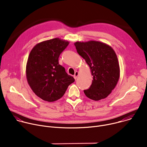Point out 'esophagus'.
Segmentation results:
<instances>
[{"label": "esophagus", "instance_id": "obj_1", "mask_svg": "<svg viewBox=\"0 0 147 147\" xmlns=\"http://www.w3.org/2000/svg\"><path fill=\"white\" fill-rule=\"evenodd\" d=\"M78 76V71H76V72H75L74 75L73 76V77H74V79H75V80H76V79H77V78Z\"/></svg>", "mask_w": 147, "mask_h": 147}]
</instances>
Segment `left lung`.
Listing matches in <instances>:
<instances>
[{
	"label": "left lung",
	"instance_id": "obj_1",
	"mask_svg": "<svg viewBox=\"0 0 147 147\" xmlns=\"http://www.w3.org/2000/svg\"><path fill=\"white\" fill-rule=\"evenodd\" d=\"M77 53L84 59L93 76L90 88L84 90L90 99L99 100L107 98L115 88L120 77L116 54L111 47L99 41L76 42Z\"/></svg>",
	"mask_w": 147,
	"mask_h": 147
}]
</instances>
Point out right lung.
Instances as JSON below:
<instances>
[{
    "mask_svg": "<svg viewBox=\"0 0 147 147\" xmlns=\"http://www.w3.org/2000/svg\"><path fill=\"white\" fill-rule=\"evenodd\" d=\"M69 44L59 38L36 44L29 55L26 77L33 92L40 98L54 102L65 94L74 78L59 64V57Z\"/></svg>",
    "mask_w": 147,
    "mask_h": 147,
    "instance_id": "add662e5",
    "label": "right lung"
}]
</instances>
